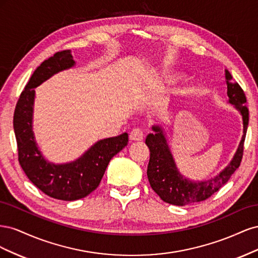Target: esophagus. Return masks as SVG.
Listing matches in <instances>:
<instances>
[{
    "label": "esophagus",
    "mask_w": 258,
    "mask_h": 258,
    "mask_svg": "<svg viewBox=\"0 0 258 258\" xmlns=\"http://www.w3.org/2000/svg\"><path fill=\"white\" fill-rule=\"evenodd\" d=\"M143 136L142 129L135 128L130 132V140H132V141H141V140H143Z\"/></svg>",
    "instance_id": "34e87169"
}]
</instances>
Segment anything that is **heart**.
<instances>
[{
    "label": "heart",
    "mask_w": 258,
    "mask_h": 258,
    "mask_svg": "<svg viewBox=\"0 0 258 258\" xmlns=\"http://www.w3.org/2000/svg\"><path fill=\"white\" fill-rule=\"evenodd\" d=\"M178 79V75L177 74H170V73H165L162 74V76L160 77V81L161 83H165V84H170V83H173Z\"/></svg>",
    "instance_id": "heart-1"
}]
</instances>
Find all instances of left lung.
<instances>
[{
	"mask_svg": "<svg viewBox=\"0 0 258 258\" xmlns=\"http://www.w3.org/2000/svg\"><path fill=\"white\" fill-rule=\"evenodd\" d=\"M225 77L227 84V96L229 98L228 102L235 105L242 116L243 135L229 165L215 177L207 181H190L179 173L161 127L153 126L154 134L146 137L145 143L151 152L150 162L147 166L148 181L154 191L167 204L186 206L208 199L228 182L230 176L240 166L248 124V110L245 106L246 98L240 85L232 81V76L228 70H225Z\"/></svg>",
	"mask_w": 258,
	"mask_h": 258,
	"instance_id": "1",
	"label": "left lung"
}]
</instances>
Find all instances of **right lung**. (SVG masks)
<instances>
[{
	"label": "right lung",
	"instance_id": "obj_1",
	"mask_svg": "<svg viewBox=\"0 0 258 258\" xmlns=\"http://www.w3.org/2000/svg\"><path fill=\"white\" fill-rule=\"evenodd\" d=\"M75 66L71 50H62L42 62L21 92L14 113L18 160L28 178L47 196L66 201L84 198L99 186L108 162L128 144V134L100 140L80 158L56 165L46 160L32 130L35 90L58 72Z\"/></svg>",
	"mask_w": 258,
	"mask_h": 258
}]
</instances>
